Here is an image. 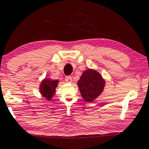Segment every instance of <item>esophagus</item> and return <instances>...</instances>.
Segmentation results:
<instances>
[{"label":"esophagus","mask_w":149,"mask_h":149,"mask_svg":"<svg viewBox=\"0 0 149 149\" xmlns=\"http://www.w3.org/2000/svg\"><path fill=\"white\" fill-rule=\"evenodd\" d=\"M65 81L67 82V83L71 84L72 81V77H70V76L66 77H65Z\"/></svg>","instance_id":"esophagus-1"}]
</instances>
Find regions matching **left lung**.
I'll return each instance as SVG.
<instances>
[{
    "instance_id": "obj_1",
    "label": "left lung",
    "mask_w": 149,
    "mask_h": 149,
    "mask_svg": "<svg viewBox=\"0 0 149 149\" xmlns=\"http://www.w3.org/2000/svg\"><path fill=\"white\" fill-rule=\"evenodd\" d=\"M106 80L100 72L93 69L84 71L78 81L77 85L83 99L88 102H93L104 91Z\"/></svg>"
}]
</instances>
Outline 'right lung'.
<instances>
[{
  "label": "right lung",
  "mask_w": 149,
  "mask_h": 149,
  "mask_svg": "<svg viewBox=\"0 0 149 149\" xmlns=\"http://www.w3.org/2000/svg\"><path fill=\"white\" fill-rule=\"evenodd\" d=\"M58 80H52L47 77L41 81L39 85V92L43 97L48 101H51L56 93V88L58 86Z\"/></svg>",
  "instance_id": "1"
}]
</instances>
